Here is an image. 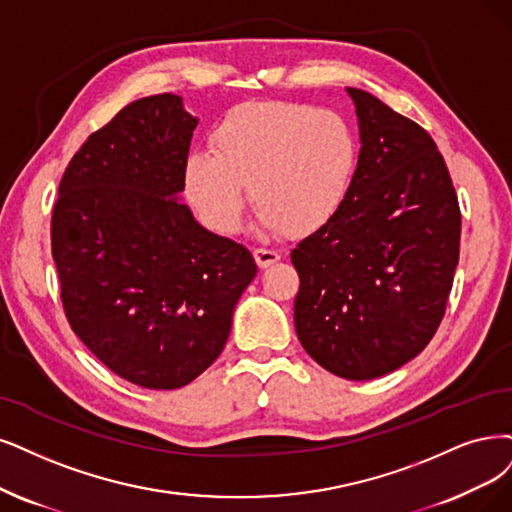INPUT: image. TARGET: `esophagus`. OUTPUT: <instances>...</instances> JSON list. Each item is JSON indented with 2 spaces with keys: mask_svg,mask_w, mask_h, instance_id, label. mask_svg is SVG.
Returning <instances> with one entry per match:
<instances>
[{
  "mask_svg": "<svg viewBox=\"0 0 512 512\" xmlns=\"http://www.w3.org/2000/svg\"><path fill=\"white\" fill-rule=\"evenodd\" d=\"M253 257L257 261V266L263 270V268H270L272 263L280 261V253L278 251H270V249H255L253 251Z\"/></svg>",
  "mask_w": 512,
  "mask_h": 512,
  "instance_id": "esophagus-1",
  "label": "esophagus"
}]
</instances>
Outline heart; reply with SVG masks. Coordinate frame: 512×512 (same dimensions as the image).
Segmentation results:
<instances>
[{"instance_id": "1", "label": "heart", "mask_w": 512, "mask_h": 512, "mask_svg": "<svg viewBox=\"0 0 512 512\" xmlns=\"http://www.w3.org/2000/svg\"><path fill=\"white\" fill-rule=\"evenodd\" d=\"M211 151L183 164V192L217 234L236 230L244 185L261 227L314 234L342 211L358 166V139L342 113L301 103H249L215 126Z\"/></svg>"}]
</instances>
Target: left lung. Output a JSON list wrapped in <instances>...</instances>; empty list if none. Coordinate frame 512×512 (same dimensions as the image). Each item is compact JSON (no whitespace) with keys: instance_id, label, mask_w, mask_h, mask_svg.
Returning <instances> with one entry per match:
<instances>
[{"instance_id":"left-lung-1","label":"left lung","mask_w":512,"mask_h":512,"mask_svg":"<svg viewBox=\"0 0 512 512\" xmlns=\"http://www.w3.org/2000/svg\"><path fill=\"white\" fill-rule=\"evenodd\" d=\"M361 154L339 215L291 251L295 331L344 380H375L437 333L460 257V206L428 132L373 94L346 88Z\"/></svg>"}]
</instances>
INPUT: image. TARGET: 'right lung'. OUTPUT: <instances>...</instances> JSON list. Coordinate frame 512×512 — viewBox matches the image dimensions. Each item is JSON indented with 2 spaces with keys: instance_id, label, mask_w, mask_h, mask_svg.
Returning <instances> with one entry per match:
<instances>
[{
  "instance_id": "right-lung-1",
  "label": "right lung",
  "mask_w": 512,
  "mask_h": 512,
  "mask_svg": "<svg viewBox=\"0 0 512 512\" xmlns=\"http://www.w3.org/2000/svg\"><path fill=\"white\" fill-rule=\"evenodd\" d=\"M198 120L177 94L126 105L65 168L52 259L73 333L126 382L175 390L215 363L257 274L181 202Z\"/></svg>"
}]
</instances>
